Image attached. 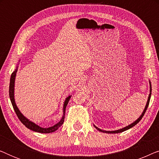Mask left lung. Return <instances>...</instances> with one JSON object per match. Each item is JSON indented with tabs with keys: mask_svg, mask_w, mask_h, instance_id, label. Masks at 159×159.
Returning a JSON list of instances; mask_svg holds the SVG:
<instances>
[{
	"mask_svg": "<svg viewBox=\"0 0 159 159\" xmlns=\"http://www.w3.org/2000/svg\"><path fill=\"white\" fill-rule=\"evenodd\" d=\"M149 83H150V94H149V95H148V101H147V103H146V106H145V109L143 110V113H142V114L140 115V116L139 117V118L137 119L136 121H134L133 123H132L131 125H128V126H127V127H124V128H122V129H118V130H114V131H106V130H102V129H99L98 127H95V126L94 125V127L96 128V129H98V130H99L100 132H105V133H111V134H114V133H119V132H124V131H126V130H127V129H130V128H132V127H134V125H136L137 124H138L139 121H140V120H141V119L143 118V116H144V114H145V111H146V110H147V108H148V105H149V102H150V99H151V91H152V88H151V82L149 81Z\"/></svg>",
	"mask_w": 159,
	"mask_h": 159,
	"instance_id": "8db88e82",
	"label": "left lung"
}]
</instances>
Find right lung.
Returning <instances> with one entry per match:
<instances>
[{"mask_svg": "<svg viewBox=\"0 0 159 159\" xmlns=\"http://www.w3.org/2000/svg\"><path fill=\"white\" fill-rule=\"evenodd\" d=\"M17 68L18 66H16V69H15V71L11 74V79H10V84H9V97H10V100L11 102L13 108L16 112V114L18 116V118L19 119V120L21 121V122L26 127H27L28 129L32 130V131L37 132H40V133H51V132H53L57 130L58 128H59L61 126L63 125L64 121V118H65V111H66V107L67 106V104L69 103V99L71 98V95H69L66 98L64 103V108H63V116L59 122H58L56 125H53V127H48V128H43L40 127V126L37 125L36 124H34L32 121H30L29 119L26 118V117L24 116V115L21 114L20 112V111L19 110V108H17V106L16 105V103H15V100H14V83H15V77H16V75L17 72Z\"/></svg>", "mask_w": 159, "mask_h": 159, "instance_id": "1", "label": "right lung"}]
</instances>
